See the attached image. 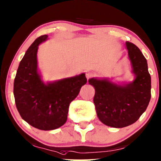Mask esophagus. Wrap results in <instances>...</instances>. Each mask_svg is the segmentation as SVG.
<instances>
[{"label":"esophagus","instance_id":"1","mask_svg":"<svg viewBox=\"0 0 161 161\" xmlns=\"http://www.w3.org/2000/svg\"><path fill=\"white\" fill-rule=\"evenodd\" d=\"M93 75L94 74L92 71H86V77L87 79L91 78L92 77H93Z\"/></svg>","mask_w":161,"mask_h":161}]
</instances>
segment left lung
I'll return each instance as SVG.
<instances>
[{"label":"left lung","instance_id":"1","mask_svg":"<svg viewBox=\"0 0 161 161\" xmlns=\"http://www.w3.org/2000/svg\"><path fill=\"white\" fill-rule=\"evenodd\" d=\"M126 47L135 75L132 82L119 85L106 78L89 80L95 89L93 101L99 120L114 128H123L136 122L151 98V76L147 59L134 43L127 41Z\"/></svg>","mask_w":161,"mask_h":161}]
</instances>
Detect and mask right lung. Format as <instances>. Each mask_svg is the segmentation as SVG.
I'll list each match as a JSON object with an SVG mask.
<instances>
[{
    "instance_id": "add662e5",
    "label": "right lung",
    "mask_w": 161,
    "mask_h": 161,
    "mask_svg": "<svg viewBox=\"0 0 161 161\" xmlns=\"http://www.w3.org/2000/svg\"><path fill=\"white\" fill-rule=\"evenodd\" d=\"M41 35L26 50L14 80V97L20 115L41 130H53L65 124L69 106L87 79L84 73L72 78L44 83L37 72L38 46L47 41Z\"/></svg>"
}]
</instances>
